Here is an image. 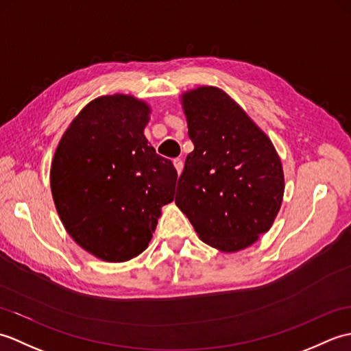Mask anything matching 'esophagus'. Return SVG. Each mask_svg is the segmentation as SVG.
I'll list each match as a JSON object with an SVG mask.
<instances>
[{
	"instance_id": "34e87169",
	"label": "esophagus",
	"mask_w": 351,
	"mask_h": 351,
	"mask_svg": "<svg viewBox=\"0 0 351 351\" xmlns=\"http://www.w3.org/2000/svg\"><path fill=\"white\" fill-rule=\"evenodd\" d=\"M173 166H175V169H176V171H178V175H181V173H182V169H184L182 160H181V158H175V160H173Z\"/></svg>"
}]
</instances>
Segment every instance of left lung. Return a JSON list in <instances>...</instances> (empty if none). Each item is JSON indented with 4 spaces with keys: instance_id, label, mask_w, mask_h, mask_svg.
Listing matches in <instances>:
<instances>
[{
    "instance_id": "8db88e82",
    "label": "left lung",
    "mask_w": 351,
    "mask_h": 351,
    "mask_svg": "<svg viewBox=\"0 0 351 351\" xmlns=\"http://www.w3.org/2000/svg\"><path fill=\"white\" fill-rule=\"evenodd\" d=\"M180 98L195 151L185 160L175 204L205 244L223 253L250 247L282 205L278 151L221 88L199 86Z\"/></svg>"
}]
</instances>
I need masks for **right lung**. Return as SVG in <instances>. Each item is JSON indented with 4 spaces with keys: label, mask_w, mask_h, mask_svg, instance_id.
<instances>
[{
    "label": "right lung",
    "mask_w": 351,
    "mask_h": 351,
    "mask_svg": "<svg viewBox=\"0 0 351 351\" xmlns=\"http://www.w3.org/2000/svg\"><path fill=\"white\" fill-rule=\"evenodd\" d=\"M151 113L132 95L99 96L71 122L51 162V193L66 232L106 263L138 256L175 196L176 169L145 137Z\"/></svg>",
    "instance_id": "add662e5"
}]
</instances>
